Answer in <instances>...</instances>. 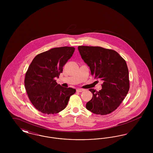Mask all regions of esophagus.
I'll return each instance as SVG.
<instances>
[{"label": "esophagus", "instance_id": "obj_1", "mask_svg": "<svg viewBox=\"0 0 153 153\" xmlns=\"http://www.w3.org/2000/svg\"><path fill=\"white\" fill-rule=\"evenodd\" d=\"M84 91V89H82V88H78V89H76V91L78 92H82Z\"/></svg>", "mask_w": 153, "mask_h": 153}]
</instances>
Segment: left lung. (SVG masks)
Listing matches in <instances>:
<instances>
[{
  "instance_id": "8db88e82",
  "label": "left lung",
  "mask_w": 153,
  "mask_h": 153,
  "mask_svg": "<svg viewBox=\"0 0 153 153\" xmlns=\"http://www.w3.org/2000/svg\"><path fill=\"white\" fill-rule=\"evenodd\" d=\"M78 50L91 74L102 82L99 91L89 89L93 96L86 108L97 115L109 114L119 106L129 91L126 61L117 51L99 46H79Z\"/></svg>"
}]
</instances>
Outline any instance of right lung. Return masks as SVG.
Wrapping results in <instances>:
<instances>
[{"mask_svg":"<svg viewBox=\"0 0 153 153\" xmlns=\"http://www.w3.org/2000/svg\"><path fill=\"white\" fill-rule=\"evenodd\" d=\"M74 50L68 46L53 48L36 55L30 64L25 76V89L32 104L42 113L49 115L62 111L75 94V89L63 87L55 80Z\"/></svg>","mask_w":153,"mask_h":153,"instance_id":"add662e5","label":"right lung"}]
</instances>
